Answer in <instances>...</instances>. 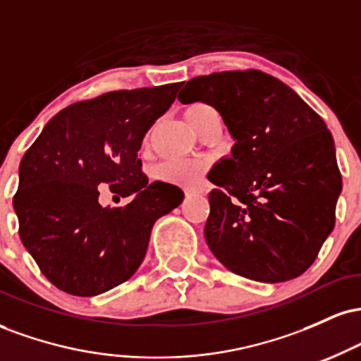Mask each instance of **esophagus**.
Wrapping results in <instances>:
<instances>
[{
	"label": "esophagus",
	"instance_id": "1",
	"mask_svg": "<svg viewBox=\"0 0 361 361\" xmlns=\"http://www.w3.org/2000/svg\"><path fill=\"white\" fill-rule=\"evenodd\" d=\"M198 192V190H193V188H185V195H186V197H190V195H192V193H197Z\"/></svg>",
	"mask_w": 361,
	"mask_h": 361
}]
</instances>
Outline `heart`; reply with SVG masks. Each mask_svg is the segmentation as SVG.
I'll list each match as a JSON object with an SVG mask.
<instances>
[{
  "mask_svg": "<svg viewBox=\"0 0 361 361\" xmlns=\"http://www.w3.org/2000/svg\"><path fill=\"white\" fill-rule=\"evenodd\" d=\"M214 110L210 105L205 103H193L190 105L185 111V118L190 126H193L202 115H205L207 111ZM205 169L204 161L197 159H181V161H168V163L161 164L159 168V176L163 180L171 181V183L178 185H193L198 180V176L202 175V171Z\"/></svg>",
  "mask_w": 361,
  "mask_h": 361,
  "instance_id": "b5f03b06",
  "label": "heart"
}]
</instances>
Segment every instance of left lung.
<instances>
[{"label":"left lung","mask_w":361,"mask_h":361,"mask_svg":"<svg viewBox=\"0 0 361 361\" xmlns=\"http://www.w3.org/2000/svg\"><path fill=\"white\" fill-rule=\"evenodd\" d=\"M181 103L212 105L234 139L209 173L205 241L227 270L263 283L297 279L334 227L341 193L324 120L292 88L259 71L190 80Z\"/></svg>","instance_id":"8db88e82"}]
</instances>
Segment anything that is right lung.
I'll return each instance as SVG.
<instances>
[{
	"label": "right lung",
	"instance_id": "1",
	"mask_svg": "<svg viewBox=\"0 0 361 361\" xmlns=\"http://www.w3.org/2000/svg\"><path fill=\"white\" fill-rule=\"evenodd\" d=\"M181 85L111 91L74 103L49 120L25 152L13 197L20 239L62 292L94 297L127 281L146 256L154 222L183 202L180 186L149 183L137 157L146 132ZM103 183L133 202L102 207Z\"/></svg>",
	"mask_w": 361,
	"mask_h": 361
}]
</instances>
